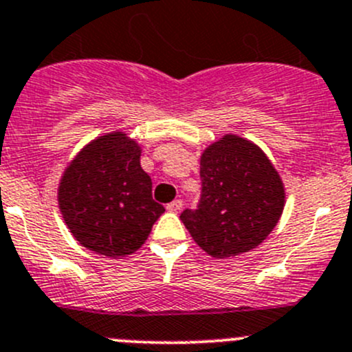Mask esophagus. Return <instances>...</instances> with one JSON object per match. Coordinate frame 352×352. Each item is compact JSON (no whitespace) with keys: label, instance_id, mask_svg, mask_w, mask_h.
I'll use <instances>...</instances> for the list:
<instances>
[{"label":"esophagus","instance_id":"1","mask_svg":"<svg viewBox=\"0 0 352 352\" xmlns=\"http://www.w3.org/2000/svg\"><path fill=\"white\" fill-rule=\"evenodd\" d=\"M182 199H175V201H172V203H168V205H166V210H168V212H179L180 208H182Z\"/></svg>","mask_w":352,"mask_h":352}]
</instances>
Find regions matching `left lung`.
I'll use <instances>...</instances> for the list:
<instances>
[{"label": "left lung", "instance_id": "obj_1", "mask_svg": "<svg viewBox=\"0 0 352 352\" xmlns=\"http://www.w3.org/2000/svg\"><path fill=\"white\" fill-rule=\"evenodd\" d=\"M201 198L180 221L215 258L254 250L280 221L285 186L264 151L238 135L210 144L199 161Z\"/></svg>", "mask_w": 352, "mask_h": 352}]
</instances>
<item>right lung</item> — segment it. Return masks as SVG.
I'll return each instance as SVG.
<instances>
[{
  "label": "right lung",
  "mask_w": 352,
  "mask_h": 352,
  "mask_svg": "<svg viewBox=\"0 0 352 352\" xmlns=\"http://www.w3.org/2000/svg\"><path fill=\"white\" fill-rule=\"evenodd\" d=\"M140 151L124 131L106 133L87 144L62 175V217L76 241L95 254L111 258L133 254L165 212L153 199Z\"/></svg>",
  "instance_id": "1"
}]
</instances>
